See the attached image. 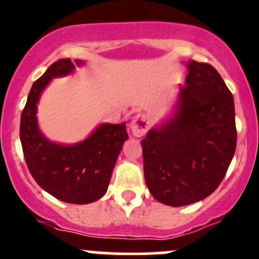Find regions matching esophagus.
Here are the masks:
<instances>
[{
	"instance_id": "1",
	"label": "esophagus",
	"mask_w": 259,
	"mask_h": 259,
	"mask_svg": "<svg viewBox=\"0 0 259 259\" xmlns=\"http://www.w3.org/2000/svg\"><path fill=\"white\" fill-rule=\"evenodd\" d=\"M150 127V119L146 114H138L130 122V129L135 137H143Z\"/></svg>"
}]
</instances>
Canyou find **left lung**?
I'll use <instances>...</instances> for the list:
<instances>
[{"label":"left lung","mask_w":259,"mask_h":259,"mask_svg":"<svg viewBox=\"0 0 259 259\" xmlns=\"http://www.w3.org/2000/svg\"><path fill=\"white\" fill-rule=\"evenodd\" d=\"M175 115L141 140L144 176L165 205L186 206L219 187L236 151L232 93L208 63L190 61Z\"/></svg>","instance_id":"left-lung-1"}]
</instances>
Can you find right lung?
<instances>
[{
  "label": "right lung",
  "instance_id": "right-lung-1",
  "mask_svg": "<svg viewBox=\"0 0 259 259\" xmlns=\"http://www.w3.org/2000/svg\"><path fill=\"white\" fill-rule=\"evenodd\" d=\"M81 65L83 61H75ZM69 58L48 67L29 91L21 115L20 138L24 160L36 182L48 194L68 203L84 205L107 192L111 172L127 133L125 122L100 124L85 140L73 145L52 143L38 129L37 104L52 78L74 70Z\"/></svg>",
  "mask_w": 259,
  "mask_h": 259
}]
</instances>
